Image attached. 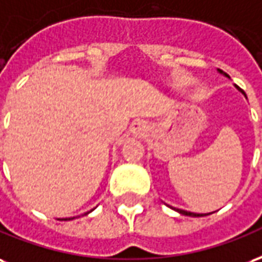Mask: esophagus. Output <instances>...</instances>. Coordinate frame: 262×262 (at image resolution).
I'll return each mask as SVG.
<instances>
[{"instance_id": "esophagus-1", "label": "esophagus", "mask_w": 262, "mask_h": 262, "mask_svg": "<svg viewBox=\"0 0 262 262\" xmlns=\"http://www.w3.org/2000/svg\"><path fill=\"white\" fill-rule=\"evenodd\" d=\"M146 129H148L146 123H144V121H137V123H134L131 125L129 131H131V134H133L135 138H141V137H144L145 134H146Z\"/></svg>"}]
</instances>
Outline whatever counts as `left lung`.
Instances as JSON below:
<instances>
[{
    "mask_svg": "<svg viewBox=\"0 0 262 262\" xmlns=\"http://www.w3.org/2000/svg\"><path fill=\"white\" fill-rule=\"evenodd\" d=\"M217 72H219V74H222V75L228 76V78H229L228 74H225V72H223L222 70H217ZM234 86H236V89H237V91L242 92L244 96H246V93H244V91H242V89H240V88H238L237 85H234ZM246 97H247V96H246ZM170 208H173V207H170ZM173 209L179 212V213H181V215H186V216H207V215H211V213H213V212H211V213H194V212L184 211V209H179V208H173Z\"/></svg>",
    "mask_w": 262,
    "mask_h": 262,
    "instance_id": "left-lung-1",
    "label": "left lung"
}]
</instances>
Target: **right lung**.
Instances as JSON below:
<instances>
[{
    "mask_svg": "<svg viewBox=\"0 0 262 262\" xmlns=\"http://www.w3.org/2000/svg\"><path fill=\"white\" fill-rule=\"evenodd\" d=\"M92 211H93V209H92ZM92 211H89V212H92ZM89 212H86V213H85V215H88V213H89ZM71 219H75V216H72V217H66V219H62V221H71Z\"/></svg>",
    "mask_w": 262,
    "mask_h": 262,
    "instance_id": "add662e5",
    "label": "right lung"
}]
</instances>
